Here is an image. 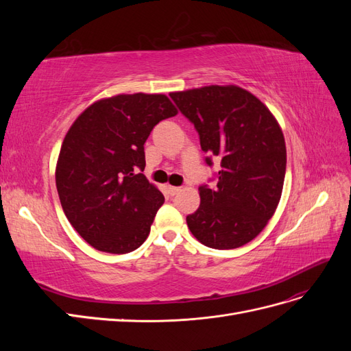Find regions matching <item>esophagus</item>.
Segmentation results:
<instances>
[{"instance_id":"obj_1","label":"esophagus","mask_w":351,"mask_h":351,"mask_svg":"<svg viewBox=\"0 0 351 351\" xmlns=\"http://www.w3.org/2000/svg\"><path fill=\"white\" fill-rule=\"evenodd\" d=\"M180 190H182L180 187H176V186H168V193L171 195V196H176V195L180 192Z\"/></svg>"}]
</instances>
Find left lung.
Instances as JSON below:
<instances>
[{
	"label": "left lung",
	"instance_id": "1",
	"mask_svg": "<svg viewBox=\"0 0 351 351\" xmlns=\"http://www.w3.org/2000/svg\"><path fill=\"white\" fill-rule=\"evenodd\" d=\"M169 97L199 133L205 162L221 161L217 186L199 187L189 230L208 247L237 249L265 228L281 199L287 151L280 125L254 95L232 84Z\"/></svg>",
	"mask_w": 351,
	"mask_h": 351
}]
</instances>
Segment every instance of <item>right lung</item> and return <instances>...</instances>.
Listing matches in <instances>:
<instances>
[{"mask_svg":"<svg viewBox=\"0 0 351 351\" xmlns=\"http://www.w3.org/2000/svg\"><path fill=\"white\" fill-rule=\"evenodd\" d=\"M176 114L165 95H117L92 104L70 127L56 183L67 219L92 247L124 254L149 236L164 195L141 173L143 145Z\"/></svg>","mask_w":351,"mask_h":351,"instance_id":"add662e5","label":"right lung"}]
</instances>
